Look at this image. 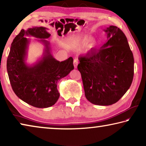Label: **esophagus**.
Wrapping results in <instances>:
<instances>
[{
    "label": "esophagus",
    "mask_w": 146,
    "mask_h": 146,
    "mask_svg": "<svg viewBox=\"0 0 146 146\" xmlns=\"http://www.w3.org/2000/svg\"><path fill=\"white\" fill-rule=\"evenodd\" d=\"M73 64H74V67H75V68H77V66L78 64V60L77 58H74V60H73Z\"/></svg>",
    "instance_id": "obj_1"
}]
</instances>
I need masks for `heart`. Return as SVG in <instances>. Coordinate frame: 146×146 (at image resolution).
<instances>
[{
    "label": "heart",
    "mask_w": 146,
    "mask_h": 146,
    "mask_svg": "<svg viewBox=\"0 0 146 146\" xmlns=\"http://www.w3.org/2000/svg\"><path fill=\"white\" fill-rule=\"evenodd\" d=\"M92 40H93V38L91 37V36L86 35V36H84L83 37L81 38L80 44L82 46H86L88 45V44H90L91 42H92Z\"/></svg>",
    "instance_id": "obj_1"
}]
</instances>
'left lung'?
Masks as SVG:
<instances>
[{
  "instance_id": "obj_1",
  "label": "left lung",
  "mask_w": 146,
  "mask_h": 146,
  "mask_svg": "<svg viewBox=\"0 0 146 146\" xmlns=\"http://www.w3.org/2000/svg\"><path fill=\"white\" fill-rule=\"evenodd\" d=\"M107 42L79 56L85 96L91 103L110 106L118 102L129 90L134 75V58L127 39L117 26L104 29Z\"/></svg>"
}]
</instances>
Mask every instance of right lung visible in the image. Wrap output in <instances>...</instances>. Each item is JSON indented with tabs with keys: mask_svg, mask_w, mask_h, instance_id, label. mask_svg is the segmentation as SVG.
Returning a JSON list of instances; mask_svg holds the SVG:
<instances>
[{
	"mask_svg": "<svg viewBox=\"0 0 146 146\" xmlns=\"http://www.w3.org/2000/svg\"><path fill=\"white\" fill-rule=\"evenodd\" d=\"M45 27L21 29L13 39L7 59V71L14 93L20 99L32 106L46 108L53 106L60 93L57 82L74 69L73 59L60 62L51 53L50 42L46 38L51 34ZM32 36L44 46L41 58L31 65L26 62L27 53Z\"/></svg>",
	"mask_w": 146,
	"mask_h": 146,
	"instance_id": "right-lung-1",
	"label": "right lung"
}]
</instances>
